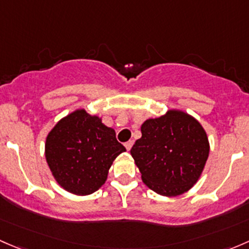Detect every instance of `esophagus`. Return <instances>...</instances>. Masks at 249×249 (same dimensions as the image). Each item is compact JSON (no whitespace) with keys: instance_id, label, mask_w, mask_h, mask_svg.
Wrapping results in <instances>:
<instances>
[{"instance_id":"obj_1","label":"esophagus","mask_w":249,"mask_h":249,"mask_svg":"<svg viewBox=\"0 0 249 249\" xmlns=\"http://www.w3.org/2000/svg\"><path fill=\"white\" fill-rule=\"evenodd\" d=\"M124 146H125V148H127V151H129L130 148H132V146H133V142H125V143H124Z\"/></svg>"}]
</instances>
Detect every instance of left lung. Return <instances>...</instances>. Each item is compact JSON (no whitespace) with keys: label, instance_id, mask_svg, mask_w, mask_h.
Returning <instances> with one entry per match:
<instances>
[{"label":"left lung","instance_id":"1","mask_svg":"<svg viewBox=\"0 0 249 249\" xmlns=\"http://www.w3.org/2000/svg\"><path fill=\"white\" fill-rule=\"evenodd\" d=\"M209 152L202 125L181 110L146 120L142 138L130 150L143 183L164 196L189 191L200 178Z\"/></svg>","mask_w":249,"mask_h":249}]
</instances>
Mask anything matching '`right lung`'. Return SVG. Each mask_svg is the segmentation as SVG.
<instances>
[{
    "label": "right lung",
    "mask_w": 249,
    "mask_h": 249,
    "mask_svg": "<svg viewBox=\"0 0 249 249\" xmlns=\"http://www.w3.org/2000/svg\"><path fill=\"white\" fill-rule=\"evenodd\" d=\"M124 151L115 130L84 109L60 120L45 142V158L53 176L63 189L76 196L98 191L115 158Z\"/></svg>",
    "instance_id": "add662e5"
}]
</instances>
